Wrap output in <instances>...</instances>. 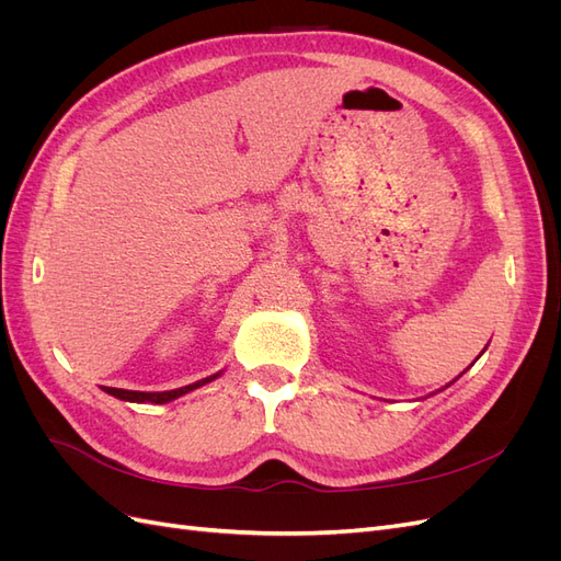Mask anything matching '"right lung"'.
Segmentation results:
<instances>
[{"label":"right lung","instance_id":"right-lung-1","mask_svg":"<svg viewBox=\"0 0 561 561\" xmlns=\"http://www.w3.org/2000/svg\"><path fill=\"white\" fill-rule=\"evenodd\" d=\"M219 375H213L208 379H201V381L190 383V386H182V388H175V390H163V393H140V390H124V388H110V386H105L103 390H105V393L118 398V400H126V402H157V404H163V402H171V400H175V398H180L184 393H190V390H194V388H198L203 383H208V381H213Z\"/></svg>","mask_w":561,"mask_h":561}]
</instances>
